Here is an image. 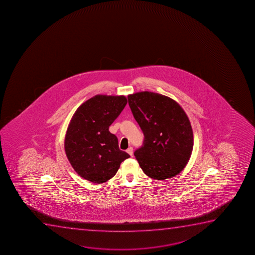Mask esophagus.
Wrapping results in <instances>:
<instances>
[{
	"mask_svg": "<svg viewBox=\"0 0 255 255\" xmlns=\"http://www.w3.org/2000/svg\"><path fill=\"white\" fill-rule=\"evenodd\" d=\"M126 152L129 153V155L132 156V154H133V147H129L128 149L126 150Z\"/></svg>",
	"mask_w": 255,
	"mask_h": 255,
	"instance_id": "34e87169",
	"label": "esophagus"
}]
</instances>
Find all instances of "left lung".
<instances>
[{
  "mask_svg": "<svg viewBox=\"0 0 255 255\" xmlns=\"http://www.w3.org/2000/svg\"><path fill=\"white\" fill-rule=\"evenodd\" d=\"M133 116L143 132L134 155L144 173L164 180L183 171L191 156L194 136L189 118L177 102L148 91L128 96Z\"/></svg>",
  "mask_w": 255,
  "mask_h": 255,
  "instance_id": "obj_1",
  "label": "left lung"
}]
</instances>
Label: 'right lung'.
<instances>
[{"label": "right lung", "mask_w": 255, "mask_h": 255, "mask_svg": "<svg viewBox=\"0 0 255 255\" xmlns=\"http://www.w3.org/2000/svg\"><path fill=\"white\" fill-rule=\"evenodd\" d=\"M126 104L124 96L98 95L83 103L73 115L66 131L65 151L73 169L84 179L107 182L129 158L108 129Z\"/></svg>", "instance_id": "right-lung-1"}]
</instances>
